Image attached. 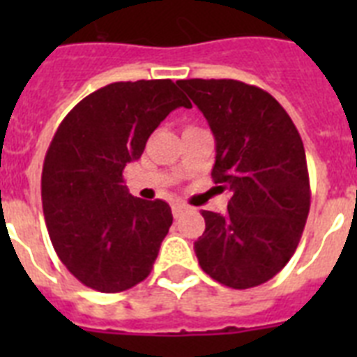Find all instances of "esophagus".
<instances>
[{"label":"esophagus","mask_w":357,"mask_h":357,"mask_svg":"<svg viewBox=\"0 0 357 357\" xmlns=\"http://www.w3.org/2000/svg\"><path fill=\"white\" fill-rule=\"evenodd\" d=\"M187 209H189V207L185 206V204H179V202H178V204H172V215L176 218L181 217V215H183V213L187 211Z\"/></svg>","instance_id":"1"}]
</instances>
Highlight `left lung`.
<instances>
[{
	"mask_svg": "<svg viewBox=\"0 0 357 357\" xmlns=\"http://www.w3.org/2000/svg\"><path fill=\"white\" fill-rule=\"evenodd\" d=\"M209 122L217 157L213 181L229 190L228 211H202L195 243L202 271L250 289L274 278L298 246L310 213V176L298 129L259 86L235 79L178 81Z\"/></svg>",
	"mask_w": 357,
	"mask_h": 357,
	"instance_id": "left-lung-1",
	"label": "left lung"
}]
</instances>
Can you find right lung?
<instances>
[{
	"label": "right lung",
	"mask_w": 357,
	"mask_h": 357,
	"mask_svg": "<svg viewBox=\"0 0 357 357\" xmlns=\"http://www.w3.org/2000/svg\"><path fill=\"white\" fill-rule=\"evenodd\" d=\"M178 107L192 105L170 79L120 81L59 126L42 168V207L59 259L86 287L120 293L151 272L172 211L129 195L122 172Z\"/></svg>",
	"instance_id": "1"
}]
</instances>
